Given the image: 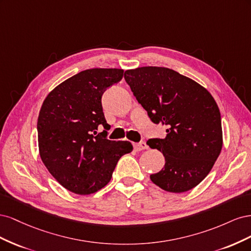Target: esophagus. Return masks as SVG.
<instances>
[{
    "label": "esophagus",
    "mask_w": 251,
    "mask_h": 251,
    "mask_svg": "<svg viewBox=\"0 0 251 251\" xmlns=\"http://www.w3.org/2000/svg\"><path fill=\"white\" fill-rule=\"evenodd\" d=\"M134 149H135L136 151H139L148 149V146H147L146 142L141 141V142H139V143H135V144H134Z\"/></svg>",
    "instance_id": "obj_1"
}]
</instances>
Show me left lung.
Listing matches in <instances>:
<instances>
[{"mask_svg": "<svg viewBox=\"0 0 251 251\" xmlns=\"http://www.w3.org/2000/svg\"><path fill=\"white\" fill-rule=\"evenodd\" d=\"M125 79L154 124L168 126L166 137L150 139L164 168L150 178L170 193L191 191L211 171L223 146L221 114L214 97L198 82L164 67L126 70Z\"/></svg>", "mask_w": 251, "mask_h": 251, "instance_id": "obj_1", "label": "left lung"}]
</instances>
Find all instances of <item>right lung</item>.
Here are the masks:
<instances>
[{
    "label": "right lung",
    "instance_id": "add662e5",
    "mask_svg": "<svg viewBox=\"0 0 251 251\" xmlns=\"http://www.w3.org/2000/svg\"><path fill=\"white\" fill-rule=\"evenodd\" d=\"M123 69L94 68L81 71L53 89L37 119L43 163L58 183L77 195H90L107 185L121 156L131 153L128 141L107 139L101 96L119 82ZM98 126L106 130L97 132Z\"/></svg>",
    "mask_w": 251,
    "mask_h": 251
}]
</instances>
